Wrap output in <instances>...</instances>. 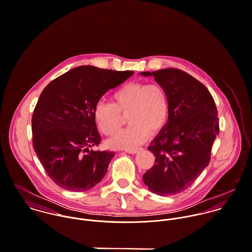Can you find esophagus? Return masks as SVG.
<instances>
[{"label": "esophagus", "mask_w": 252, "mask_h": 252, "mask_svg": "<svg viewBox=\"0 0 252 252\" xmlns=\"http://www.w3.org/2000/svg\"><path fill=\"white\" fill-rule=\"evenodd\" d=\"M143 148H128V149H124L126 152L131 153V154H135L137 152H139L140 150H142Z\"/></svg>", "instance_id": "34e87169"}]
</instances>
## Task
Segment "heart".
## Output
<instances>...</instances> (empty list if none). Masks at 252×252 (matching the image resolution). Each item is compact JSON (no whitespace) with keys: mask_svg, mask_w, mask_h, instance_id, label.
Segmentation results:
<instances>
[{"mask_svg":"<svg viewBox=\"0 0 252 252\" xmlns=\"http://www.w3.org/2000/svg\"><path fill=\"white\" fill-rule=\"evenodd\" d=\"M127 115L129 126L109 139L114 148H133L143 143L148 134L160 131L169 115L166 90L158 83L129 82L112 95V104L99 103L94 110L95 121L105 135L115 133Z\"/></svg>","mask_w":252,"mask_h":252,"instance_id":"heart-1","label":"heart"}]
</instances>
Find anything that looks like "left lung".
I'll use <instances>...</instances> for the list:
<instances>
[{
	"mask_svg": "<svg viewBox=\"0 0 252 252\" xmlns=\"http://www.w3.org/2000/svg\"><path fill=\"white\" fill-rule=\"evenodd\" d=\"M141 74L153 76L169 100L168 121L148 146L155 164L144 174V184L157 195H175L187 189L210 164L219 134L216 103L203 83L179 69Z\"/></svg>",
	"mask_w": 252,
	"mask_h": 252,
	"instance_id": "obj_1",
	"label": "left lung"
}]
</instances>
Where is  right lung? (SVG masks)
I'll return each instance as SVG.
<instances>
[{
	"label": "right lung",
	"mask_w": 252,
	"mask_h": 252,
	"mask_svg": "<svg viewBox=\"0 0 252 252\" xmlns=\"http://www.w3.org/2000/svg\"><path fill=\"white\" fill-rule=\"evenodd\" d=\"M133 73L80 66L42 90L32 117L33 146L46 174L58 186L83 192L107 174L114 152L92 148L101 142L94 110L108 90Z\"/></svg>",
	"instance_id": "right-lung-1"
}]
</instances>
